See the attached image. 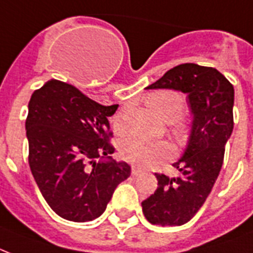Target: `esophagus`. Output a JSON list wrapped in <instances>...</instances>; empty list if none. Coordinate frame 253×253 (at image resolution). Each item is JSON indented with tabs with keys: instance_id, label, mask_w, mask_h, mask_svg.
Returning a JSON list of instances; mask_svg holds the SVG:
<instances>
[{
	"instance_id": "1",
	"label": "esophagus",
	"mask_w": 253,
	"mask_h": 253,
	"mask_svg": "<svg viewBox=\"0 0 253 253\" xmlns=\"http://www.w3.org/2000/svg\"><path fill=\"white\" fill-rule=\"evenodd\" d=\"M141 174H142V170H140L138 168H134V166H133V168H132V175H133V177H138V175H141Z\"/></svg>"
}]
</instances>
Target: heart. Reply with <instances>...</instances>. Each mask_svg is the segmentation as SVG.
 Returning <instances> with one entry per match:
<instances>
[{
    "label": "heart",
    "instance_id": "obj_1",
    "mask_svg": "<svg viewBox=\"0 0 253 253\" xmlns=\"http://www.w3.org/2000/svg\"><path fill=\"white\" fill-rule=\"evenodd\" d=\"M146 104L162 120H177L183 111V101L177 92L164 89L150 93L146 97ZM113 126L117 133H124L126 129L124 113H119L115 117ZM174 133L178 137L186 136L187 129L183 123H177L173 128ZM175 154V149L168 141H148L138 137L125 138L120 144V156L124 161L140 166V168H150L162 161L170 160Z\"/></svg>",
    "mask_w": 253,
    "mask_h": 253
}]
</instances>
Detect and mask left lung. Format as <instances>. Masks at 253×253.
I'll use <instances>...</instances> for the list:
<instances>
[{
    "mask_svg": "<svg viewBox=\"0 0 253 253\" xmlns=\"http://www.w3.org/2000/svg\"><path fill=\"white\" fill-rule=\"evenodd\" d=\"M146 88L187 93L194 115L189 145L174 164L181 174H156L157 190L141 203L152 224L182 226L203 206L222 169L224 146L234 129V85L216 68L183 63Z\"/></svg>",
    "mask_w": 253,
    "mask_h": 253,
    "instance_id": "1",
    "label": "left lung"
}]
</instances>
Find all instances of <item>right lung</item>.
<instances>
[{
    "label": "right lung",
    "mask_w": 253,
    "mask_h": 253,
    "mask_svg": "<svg viewBox=\"0 0 253 253\" xmlns=\"http://www.w3.org/2000/svg\"><path fill=\"white\" fill-rule=\"evenodd\" d=\"M117 107L99 104L55 79L31 95L29 165L44 201L63 219L99 218L119 183L130 175L128 164L111 158L115 148L108 117Z\"/></svg>",
    "instance_id": "add662e5"
}]
</instances>
